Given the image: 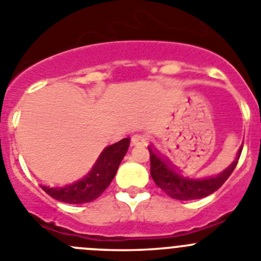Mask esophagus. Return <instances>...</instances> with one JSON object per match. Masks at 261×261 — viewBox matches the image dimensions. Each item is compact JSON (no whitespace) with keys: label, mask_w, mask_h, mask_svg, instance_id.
<instances>
[{"label":"esophagus","mask_w":261,"mask_h":261,"mask_svg":"<svg viewBox=\"0 0 261 261\" xmlns=\"http://www.w3.org/2000/svg\"><path fill=\"white\" fill-rule=\"evenodd\" d=\"M145 143V139L143 138L142 135H139V134H135V135H133V138H131V144L133 145H142Z\"/></svg>","instance_id":"esophagus-1"}]
</instances>
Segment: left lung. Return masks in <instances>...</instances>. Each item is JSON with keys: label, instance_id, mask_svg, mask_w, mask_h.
<instances>
[{"label": "left lung", "instance_id": "1", "mask_svg": "<svg viewBox=\"0 0 261 261\" xmlns=\"http://www.w3.org/2000/svg\"><path fill=\"white\" fill-rule=\"evenodd\" d=\"M150 154V176L155 186L160 187L167 196L180 201H191L210 196L218 191L236 169L242 147L238 149L237 157L229 166L215 175L189 176L177 171L171 162L161 157L157 150L148 145Z\"/></svg>", "mask_w": 261, "mask_h": 261}]
</instances>
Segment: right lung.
<instances>
[{
	"instance_id": "obj_1",
	"label": "right lung",
	"mask_w": 261,
	"mask_h": 261,
	"mask_svg": "<svg viewBox=\"0 0 261 261\" xmlns=\"http://www.w3.org/2000/svg\"><path fill=\"white\" fill-rule=\"evenodd\" d=\"M130 145V139L125 138L118 143L108 145L97 155L89 171L74 181L65 186H41L43 191L53 198L70 204H81L91 202L100 196L118 170L121 161L125 157Z\"/></svg>"
}]
</instances>
